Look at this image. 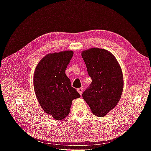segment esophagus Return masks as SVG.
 Here are the masks:
<instances>
[{
  "label": "esophagus",
  "mask_w": 151,
  "mask_h": 151,
  "mask_svg": "<svg viewBox=\"0 0 151 151\" xmlns=\"http://www.w3.org/2000/svg\"><path fill=\"white\" fill-rule=\"evenodd\" d=\"M77 91H78V92L79 93V94L81 95H82V93H83V88H78V89H77Z\"/></svg>",
  "instance_id": "obj_1"
}]
</instances>
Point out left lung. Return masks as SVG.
Wrapping results in <instances>:
<instances>
[{
	"label": "left lung",
	"instance_id": "8db88e82",
	"mask_svg": "<svg viewBox=\"0 0 151 151\" xmlns=\"http://www.w3.org/2000/svg\"><path fill=\"white\" fill-rule=\"evenodd\" d=\"M82 57L92 80L82 97L93 114L104 117L116 106L123 93L124 82L120 65L113 54L99 48L82 51Z\"/></svg>",
	"mask_w": 151,
	"mask_h": 151
}]
</instances>
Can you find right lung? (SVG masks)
<instances>
[{
  "instance_id": "obj_1",
  "label": "right lung",
  "mask_w": 151,
  "mask_h": 151,
  "mask_svg": "<svg viewBox=\"0 0 151 151\" xmlns=\"http://www.w3.org/2000/svg\"><path fill=\"white\" fill-rule=\"evenodd\" d=\"M73 55L72 50L48 54L34 71V88L37 101L44 111L56 120L68 115L73 100L81 97L65 73Z\"/></svg>"
}]
</instances>
